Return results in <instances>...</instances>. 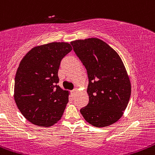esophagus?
<instances>
[{"mask_svg":"<svg viewBox=\"0 0 155 155\" xmlns=\"http://www.w3.org/2000/svg\"><path fill=\"white\" fill-rule=\"evenodd\" d=\"M76 89H74L73 91H71V93H72L73 94H74V93H76Z\"/></svg>","mask_w":155,"mask_h":155,"instance_id":"esophagus-1","label":"esophagus"}]
</instances>
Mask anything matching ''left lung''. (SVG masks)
Segmentation results:
<instances>
[{"label": "left lung", "instance_id": "8db88e82", "mask_svg": "<svg viewBox=\"0 0 155 155\" xmlns=\"http://www.w3.org/2000/svg\"><path fill=\"white\" fill-rule=\"evenodd\" d=\"M87 73L89 102L80 110L86 121L104 127L118 121L127 108L131 84L121 59L114 49L98 38L71 42Z\"/></svg>", "mask_w": 155, "mask_h": 155}]
</instances>
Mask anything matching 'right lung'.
Segmentation results:
<instances>
[{"instance_id":"1","label":"right lung","mask_w":155,"mask_h":155,"mask_svg":"<svg viewBox=\"0 0 155 155\" xmlns=\"http://www.w3.org/2000/svg\"><path fill=\"white\" fill-rule=\"evenodd\" d=\"M72 50L68 42H51L33 48L21 60L15 75V103L28 121L48 127L61 118L69 92L59 83L62 59Z\"/></svg>"}]
</instances>
